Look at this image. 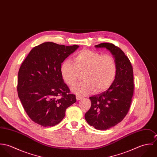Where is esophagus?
<instances>
[{
    "mask_svg": "<svg viewBox=\"0 0 157 157\" xmlns=\"http://www.w3.org/2000/svg\"><path fill=\"white\" fill-rule=\"evenodd\" d=\"M82 98V97H80V96H78V95H76V100H80Z\"/></svg>",
    "mask_w": 157,
    "mask_h": 157,
    "instance_id": "esophagus-1",
    "label": "esophagus"
}]
</instances>
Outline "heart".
Wrapping results in <instances>:
<instances>
[{"label":"heart","instance_id":"heart-1","mask_svg":"<svg viewBox=\"0 0 157 157\" xmlns=\"http://www.w3.org/2000/svg\"><path fill=\"white\" fill-rule=\"evenodd\" d=\"M74 64L69 60L60 67V74L64 82L69 86L74 85L79 74L84 72L83 82L74 85L71 91L78 95H85L95 90L100 93L111 87L117 75V65L109 54L83 49L73 58Z\"/></svg>","mask_w":157,"mask_h":157}]
</instances>
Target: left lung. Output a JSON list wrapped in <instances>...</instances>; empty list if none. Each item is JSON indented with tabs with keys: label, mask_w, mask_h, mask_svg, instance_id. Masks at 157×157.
<instances>
[{
	"label": "left lung",
	"mask_w": 157,
	"mask_h": 157,
	"mask_svg": "<svg viewBox=\"0 0 157 157\" xmlns=\"http://www.w3.org/2000/svg\"><path fill=\"white\" fill-rule=\"evenodd\" d=\"M95 47L110 51L116 62L117 75L108 90L90 97L91 106L85 117L96 129L106 130L121 122L129 111L134 88L133 68L124 52L113 44L102 43Z\"/></svg>",
	"instance_id": "8db88e82"
}]
</instances>
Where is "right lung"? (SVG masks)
I'll list each match as a JSON object with an SVG mask.
<instances>
[{"label": "right lung", "instance_id": "right-lung-1", "mask_svg": "<svg viewBox=\"0 0 157 157\" xmlns=\"http://www.w3.org/2000/svg\"><path fill=\"white\" fill-rule=\"evenodd\" d=\"M78 47L45 42L34 47L23 61L18 73V96L34 122L54 126L75 103V95L70 94L61 76L60 67Z\"/></svg>", "mask_w": 157, "mask_h": 157}]
</instances>
